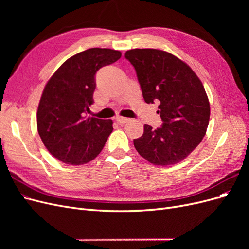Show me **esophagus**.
<instances>
[{
	"mask_svg": "<svg viewBox=\"0 0 249 249\" xmlns=\"http://www.w3.org/2000/svg\"><path fill=\"white\" fill-rule=\"evenodd\" d=\"M115 120H116V122H117L119 124H124V123H126V122H129V118L122 117V116H116V117H115Z\"/></svg>",
	"mask_w": 249,
	"mask_h": 249,
	"instance_id": "obj_1",
	"label": "esophagus"
}]
</instances>
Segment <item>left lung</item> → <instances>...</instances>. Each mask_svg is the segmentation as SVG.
<instances>
[{
  "instance_id": "1",
  "label": "left lung",
  "mask_w": 249,
  "mask_h": 249,
  "mask_svg": "<svg viewBox=\"0 0 249 249\" xmlns=\"http://www.w3.org/2000/svg\"><path fill=\"white\" fill-rule=\"evenodd\" d=\"M124 57L136 71L145 103L159 104L163 124L134 139L141 157L154 165L178 163L196 147L206 135L210 104L202 83L182 60L156 49H134Z\"/></svg>"
}]
</instances>
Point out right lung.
I'll return each mask as SVG.
<instances>
[{
    "mask_svg": "<svg viewBox=\"0 0 249 249\" xmlns=\"http://www.w3.org/2000/svg\"><path fill=\"white\" fill-rule=\"evenodd\" d=\"M122 53L93 48L67 59L43 89L37 129L51 155L66 164L92 161L113 131L112 120L87 117L93 104L95 73L114 63Z\"/></svg>",
    "mask_w": 249,
    "mask_h": 249,
    "instance_id": "1",
    "label": "right lung"
}]
</instances>
